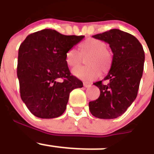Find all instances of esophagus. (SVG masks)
<instances>
[{
  "mask_svg": "<svg viewBox=\"0 0 154 154\" xmlns=\"http://www.w3.org/2000/svg\"><path fill=\"white\" fill-rule=\"evenodd\" d=\"M84 86L85 87H90L91 86V83H87V82H84Z\"/></svg>",
  "mask_w": 154,
  "mask_h": 154,
  "instance_id": "34e87169",
  "label": "esophagus"
}]
</instances>
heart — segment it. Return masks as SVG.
<instances>
[{
    "instance_id": "b5f03b06",
    "label": "heart",
    "mask_w": 154,
    "mask_h": 154,
    "mask_svg": "<svg viewBox=\"0 0 154 154\" xmlns=\"http://www.w3.org/2000/svg\"><path fill=\"white\" fill-rule=\"evenodd\" d=\"M88 59V66L74 69L72 73L75 77L86 82H91L100 76L101 70L104 73L110 70L113 58L106 49L104 42L95 38H87L80 44V51L71 48L66 52L65 62L68 67L75 68L82 63V58Z\"/></svg>"
}]
</instances>
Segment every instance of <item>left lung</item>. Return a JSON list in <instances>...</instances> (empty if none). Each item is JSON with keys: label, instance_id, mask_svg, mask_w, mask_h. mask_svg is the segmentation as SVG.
<instances>
[{"label": "left lung", "instance_id": "obj_1", "mask_svg": "<svg viewBox=\"0 0 154 154\" xmlns=\"http://www.w3.org/2000/svg\"><path fill=\"white\" fill-rule=\"evenodd\" d=\"M110 44L113 63L102 80L94 83L100 91L96 100L89 103L93 116L100 119H114L125 113L137 96L143 71L145 54L140 43L132 34L112 29L93 36Z\"/></svg>", "mask_w": 154, "mask_h": 154}]
</instances>
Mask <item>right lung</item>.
<instances>
[{
  "mask_svg": "<svg viewBox=\"0 0 154 154\" xmlns=\"http://www.w3.org/2000/svg\"><path fill=\"white\" fill-rule=\"evenodd\" d=\"M84 37L44 29L30 34L20 44L17 68L20 97L34 116L60 117L70 93L83 87L82 81L70 74L65 54Z\"/></svg>",
  "mask_w": 154,
  "mask_h": 154,
  "instance_id": "add662e5",
  "label": "right lung"
}]
</instances>
